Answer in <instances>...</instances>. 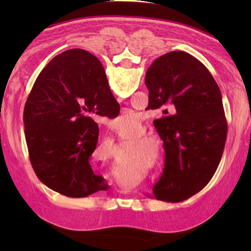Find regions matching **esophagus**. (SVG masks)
Here are the masks:
<instances>
[{
    "label": "esophagus",
    "mask_w": 251,
    "mask_h": 251,
    "mask_svg": "<svg viewBox=\"0 0 251 251\" xmlns=\"http://www.w3.org/2000/svg\"><path fill=\"white\" fill-rule=\"evenodd\" d=\"M122 112H123V113H126V112H127V109H122Z\"/></svg>",
    "instance_id": "obj_1"
}]
</instances>
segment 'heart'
Returning <instances> with one entry per match:
<instances>
[{
  "label": "heart",
  "instance_id": "1",
  "mask_svg": "<svg viewBox=\"0 0 251 251\" xmlns=\"http://www.w3.org/2000/svg\"><path fill=\"white\" fill-rule=\"evenodd\" d=\"M135 143L137 146H139V148L143 147V146H152L154 148V153L152 155V158H156L157 156V147L155 146V143H154V141L151 139V138L149 137H140V138H137V139L135 140ZM136 153V152H135Z\"/></svg>",
  "mask_w": 251,
  "mask_h": 251
}]
</instances>
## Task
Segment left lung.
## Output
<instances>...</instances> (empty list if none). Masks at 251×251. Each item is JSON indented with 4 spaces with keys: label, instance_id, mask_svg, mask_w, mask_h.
I'll list each match as a JSON object with an SVG mask.
<instances>
[{
    "label": "left lung",
    "instance_id": "obj_1",
    "mask_svg": "<svg viewBox=\"0 0 251 251\" xmlns=\"http://www.w3.org/2000/svg\"><path fill=\"white\" fill-rule=\"evenodd\" d=\"M145 82L148 108L173 111L153 122L165 149L153 194L159 201H182L205 188L221 161L227 123L220 89L200 60L181 50L154 60Z\"/></svg>",
    "mask_w": 251,
    "mask_h": 251
}]
</instances>
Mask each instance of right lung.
<instances>
[{
  "label": "right lung",
  "mask_w": 251,
  "mask_h": 251,
  "mask_svg": "<svg viewBox=\"0 0 251 251\" xmlns=\"http://www.w3.org/2000/svg\"><path fill=\"white\" fill-rule=\"evenodd\" d=\"M104 69L90 52H61L37 76L25 105L30 162L42 182L68 197L106 189L90 159L97 146V116H117ZM120 112V110H119Z\"/></svg>",
  "instance_id": "right-lung-1"
}]
</instances>
